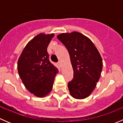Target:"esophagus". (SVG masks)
Here are the masks:
<instances>
[{
	"label": "esophagus",
	"mask_w": 123,
	"mask_h": 123,
	"mask_svg": "<svg viewBox=\"0 0 123 123\" xmlns=\"http://www.w3.org/2000/svg\"><path fill=\"white\" fill-rule=\"evenodd\" d=\"M58 65H59L60 67H61V65H62L61 61H59V62H58Z\"/></svg>",
	"instance_id": "34e87169"
}]
</instances>
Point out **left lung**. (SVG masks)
I'll return each mask as SVG.
<instances>
[{
    "label": "left lung",
    "mask_w": 123,
    "mask_h": 123,
    "mask_svg": "<svg viewBox=\"0 0 123 123\" xmlns=\"http://www.w3.org/2000/svg\"><path fill=\"white\" fill-rule=\"evenodd\" d=\"M57 38L68 51L74 78L68 83L71 96L77 99L87 98L99 81L102 69V59L91 40L81 33H61Z\"/></svg>",
    "instance_id": "1"
}]
</instances>
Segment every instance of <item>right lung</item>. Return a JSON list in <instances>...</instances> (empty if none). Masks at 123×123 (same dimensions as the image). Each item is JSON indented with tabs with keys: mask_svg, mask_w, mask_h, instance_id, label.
<instances>
[{
	"mask_svg": "<svg viewBox=\"0 0 123 123\" xmlns=\"http://www.w3.org/2000/svg\"><path fill=\"white\" fill-rule=\"evenodd\" d=\"M54 33H40L23 49L18 60L19 77L26 89L34 96L44 98L52 90L58 68L49 59L47 48Z\"/></svg>",
	"mask_w": 123,
	"mask_h": 123,
	"instance_id": "obj_1",
	"label": "right lung"
}]
</instances>
